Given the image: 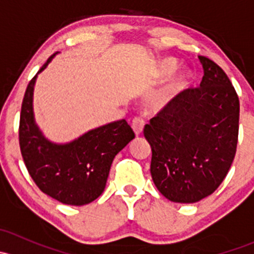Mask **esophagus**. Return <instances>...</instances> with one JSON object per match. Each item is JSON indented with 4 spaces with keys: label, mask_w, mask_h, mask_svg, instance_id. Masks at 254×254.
<instances>
[{
    "label": "esophagus",
    "mask_w": 254,
    "mask_h": 254,
    "mask_svg": "<svg viewBox=\"0 0 254 254\" xmlns=\"http://www.w3.org/2000/svg\"><path fill=\"white\" fill-rule=\"evenodd\" d=\"M143 127H145V122H143L141 118H135V119L132 120L131 127H132V130H134V132L136 136H139V135L142 134Z\"/></svg>",
    "instance_id": "esophagus-1"
}]
</instances>
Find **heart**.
<instances>
[{"mask_svg":"<svg viewBox=\"0 0 254 254\" xmlns=\"http://www.w3.org/2000/svg\"><path fill=\"white\" fill-rule=\"evenodd\" d=\"M177 68V64L171 59H166V60H161L158 63L157 67H156V76L158 78H163L166 76L171 75ZM188 82V75L186 72H179L176 76H173L167 83L161 88L155 96L151 98V107L153 109H163L166 106L170 104V102L184 88V86Z\"/></svg>","mask_w":254,"mask_h":254,"instance_id":"heart-1","label":"heart"}]
</instances>
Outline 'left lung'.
I'll use <instances>...</instances> for the list:
<instances>
[{
  "label": "left lung",
  "mask_w": 254,
  "mask_h": 254,
  "mask_svg": "<svg viewBox=\"0 0 254 254\" xmlns=\"http://www.w3.org/2000/svg\"><path fill=\"white\" fill-rule=\"evenodd\" d=\"M200 87L175 97L145 125L156 188L175 203H196L214 193L236 155L240 101L219 65L199 56Z\"/></svg>",
  "instance_id": "obj_1"
}]
</instances>
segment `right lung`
I'll list each match as a JSON object with an SVG mask.
<instances>
[{"instance_id": "obj_1", "label": "right lung", "mask_w": 254, "mask_h": 254, "mask_svg": "<svg viewBox=\"0 0 254 254\" xmlns=\"http://www.w3.org/2000/svg\"><path fill=\"white\" fill-rule=\"evenodd\" d=\"M56 54L48 59L25 89L19 120L20 152L43 193L67 205H86L103 193L113 160L135 134L122 119L89 130L67 143L51 142L43 135L34 119L33 92L38 75Z\"/></svg>"}]
</instances>
